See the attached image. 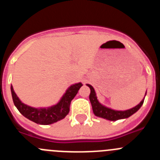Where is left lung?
<instances>
[{
  "label": "left lung",
  "mask_w": 160,
  "mask_h": 160,
  "mask_svg": "<svg viewBox=\"0 0 160 160\" xmlns=\"http://www.w3.org/2000/svg\"><path fill=\"white\" fill-rule=\"evenodd\" d=\"M90 89V101L92 105L93 112L95 114L96 116L101 117V118H106V119L111 120V121H115L118 119H122V118H126L132 115L133 114H135L138 109L140 108L141 106L142 105L144 100H142L138 105L135 107L134 108L130 109L128 111H114L111 109H109L107 107H104L102 104L98 102L96 97V94L94 92V90L90 85L87 84Z\"/></svg>",
  "instance_id": "left-lung-1"
}]
</instances>
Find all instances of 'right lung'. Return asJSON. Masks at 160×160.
<instances>
[{
  "label": "right lung",
  "mask_w": 160,
  "mask_h": 160,
  "mask_svg": "<svg viewBox=\"0 0 160 160\" xmlns=\"http://www.w3.org/2000/svg\"><path fill=\"white\" fill-rule=\"evenodd\" d=\"M82 85V83L74 84L66 90V94L62 98L61 101L57 105L49 108L36 109L25 105L20 101L17 94L14 92L12 87H11L12 101L20 113L25 118L32 122L42 125H48L56 122L62 119L66 116L70 111V106L72 99L75 97L79 89Z\"/></svg>",
  "instance_id": "obj_1"
}]
</instances>
